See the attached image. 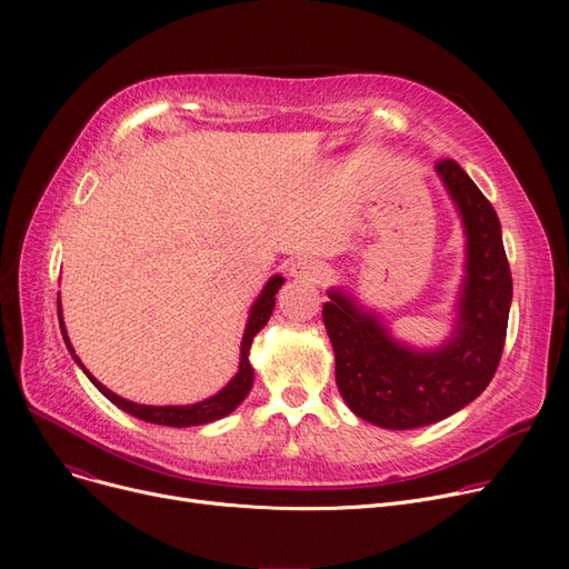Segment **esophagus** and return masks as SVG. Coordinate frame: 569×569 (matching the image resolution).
<instances>
[{
  "mask_svg": "<svg viewBox=\"0 0 569 569\" xmlns=\"http://www.w3.org/2000/svg\"><path fill=\"white\" fill-rule=\"evenodd\" d=\"M290 277L297 281H307V283H322L325 267H322V262H318L313 258H300L290 264Z\"/></svg>",
  "mask_w": 569,
  "mask_h": 569,
  "instance_id": "1",
  "label": "esophagus"
}]
</instances>
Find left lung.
Wrapping results in <instances>:
<instances>
[{"mask_svg":"<svg viewBox=\"0 0 569 569\" xmlns=\"http://www.w3.org/2000/svg\"><path fill=\"white\" fill-rule=\"evenodd\" d=\"M436 174L466 234L450 337L436 348L408 346L346 288L327 290L330 302L322 305L343 401L365 422L392 431L440 422L480 397L498 369L510 318L512 274L496 209L457 161H438Z\"/></svg>","mask_w":569,"mask_h":569,"instance_id":"obj_1","label":"left lung"}]
</instances>
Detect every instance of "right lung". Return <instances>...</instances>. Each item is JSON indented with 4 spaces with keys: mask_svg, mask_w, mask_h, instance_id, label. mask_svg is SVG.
I'll use <instances>...</instances> for the list:
<instances>
[{
    "mask_svg": "<svg viewBox=\"0 0 569 569\" xmlns=\"http://www.w3.org/2000/svg\"><path fill=\"white\" fill-rule=\"evenodd\" d=\"M283 281L286 279L281 274L269 277V281L264 283V288L256 297V302L251 305L249 320H247L244 335H242V346H239L237 373L228 380L226 387H221L217 395H212L209 399H202L198 403H187V406H144V403H136V401H129L124 397L110 392L103 382H99L92 373L87 371V367L80 362V357L76 355L71 341H69V335H67V325H64V318H62V302H59V297H57V316H59V327H62L64 343H67L71 357L76 360V365L82 369V373L89 380H92V385L110 403H114L117 408H122L124 412L138 417V420H142V422H149V425L177 427V429L200 427V425H209V422L221 420V417L230 415L251 392V385H253V367H251V360H249L251 343H253V337L267 325L269 316H272L274 305H277V292L283 286Z\"/></svg>",
    "mask_w": 569,
    "mask_h": 569,
    "instance_id": "add662e5",
    "label": "right lung"
}]
</instances>
